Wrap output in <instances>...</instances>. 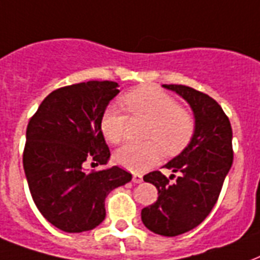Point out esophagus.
I'll return each mask as SVG.
<instances>
[{"label":"esophagus","instance_id":"34e87169","mask_svg":"<svg viewBox=\"0 0 260 260\" xmlns=\"http://www.w3.org/2000/svg\"><path fill=\"white\" fill-rule=\"evenodd\" d=\"M133 182L141 183V182H142V176H141L140 174H134V175H133Z\"/></svg>","mask_w":260,"mask_h":260}]
</instances>
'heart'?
Here are the masks:
<instances>
[{
    "label": "heart",
    "mask_w": 260,
    "mask_h": 260,
    "mask_svg": "<svg viewBox=\"0 0 260 260\" xmlns=\"http://www.w3.org/2000/svg\"><path fill=\"white\" fill-rule=\"evenodd\" d=\"M124 108L133 116L149 119L145 132L146 142H128L114 154L115 162L132 172H144L157 164L162 149L168 154H176L186 148L195 132L194 116L179 106L176 99L153 86H141L122 99ZM127 116L116 107H107L100 119V130L111 144L123 140Z\"/></svg>",
    "instance_id": "obj_1"
}]
</instances>
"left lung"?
<instances>
[{
    "label": "left lung",
    "instance_id": "obj_1",
    "mask_svg": "<svg viewBox=\"0 0 260 260\" xmlns=\"http://www.w3.org/2000/svg\"><path fill=\"white\" fill-rule=\"evenodd\" d=\"M182 96L194 112L195 132L183 152L167 162L178 174L175 182L160 171L145 175L158 191L156 202L141 212L149 231L161 236H178L202 222L216 205L233 162L232 127L218 103L186 85H162Z\"/></svg>",
    "mask_w": 260,
    "mask_h": 260
}]
</instances>
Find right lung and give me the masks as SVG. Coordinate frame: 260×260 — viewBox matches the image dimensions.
Here are the masks:
<instances>
[{"label":"right lung","mask_w":260,"mask_h":260,"mask_svg":"<svg viewBox=\"0 0 260 260\" xmlns=\"http://www.w3.org/2000/svg\"><path fill=\"white\" fill-rule=\"evenodd\" d=\"M118 86L114 81L62 86L44 99L27 126L23 166L32 199L42 216L63 232L102 224L107 195L132 180V174L116 166L85 171L86 161L104 166L110 160L100 119L119 93Z\"/></svg>","instance_id":"obj_1"}]
</instances>
